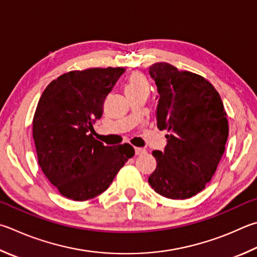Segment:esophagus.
I'll return each instance as SVG.
<instances>
[{
	"label": "esophagus",
	"instance_id": "1",
	"mask_svg": "<svg viewBox=\"0 0 257 257\" xmlns=\"http://www.w3.org/2000/svg\"><path fill=\"white\" fill-rule=\"evenodd\" d=\"M135 154H136V155H144V154H146V149L135 147Z\"/></svg>",
	"mask_w": 257,
	"mask_h": 257
}]
</instances>
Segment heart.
I'll return each instance as SVG.
<instances>
[{
  "mask_svg": "<svg viewBox=\"0 0 257 257\" xmlns=\"http://www.w3.org/2000/svg\"><path fill=\"white\" fill-rule=\"evenodd\" d=\"M149 84L147 77L142 72H133L127 78L125 82V93H135L139 91H148Z\"/></svg>",
  "mask_w": 257,
  "mask_h": 257,
  "instance_id": "obj_1",
  "label": "heart"
}]
</instances>
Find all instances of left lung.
Wrapping results in <instances>:
<instances>
[{
    "label": "left lung",
    "mask_w": 257,
    "mask_h": 257,
    "mask_svg": "<svg viewBox=\"0 0 257 257\" xmlns=\"http://www.w3.org/2000/svg\"><path fill=\"white\" fill-rule=\"evenodd\" d=\"M149 74L158 92L157 127L169 135L165 151L153 152L157 165L148 183L167 199H188L206 188L223 155L229 130L226 111L201 75L167 63L152 65Z\"/></svg>",
    "instance_id": "8db88e82"
}]
</instances>
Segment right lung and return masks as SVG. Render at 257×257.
Masks as SVG:
<instances>
[{
    "mask_svg": "<svg viewBox=\"0 0 257 257\" xmlns=\"http://www.w3.org/2000/svg\"><path fill=\"white\" fill-rule=\"evenodd\" d=\"M122 67L71 71L45 88L32 120V136L43 173L58 192L74 201L92 199L109 188L135 154L129 144L104 146L93 137L104 99Z\"/></svg>",
    "mask_w": 257,
    "mask_h": 257,
    "instance_id": "right-lung-1",
    "label": "right lung"
}]
</instances>
